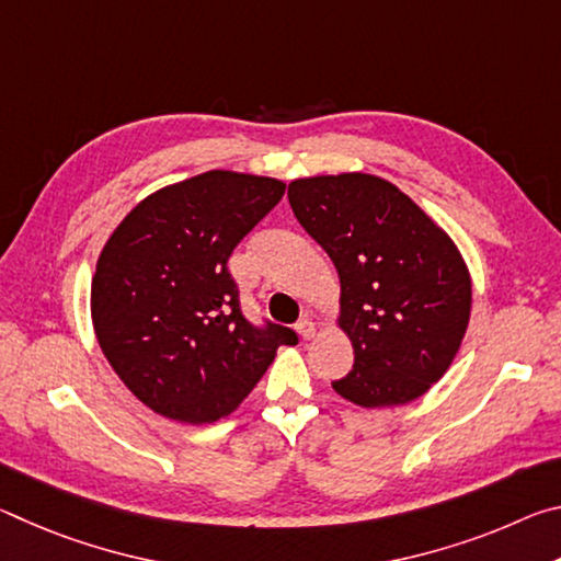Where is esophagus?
I'll list each match as a JSON object with an SVG mask.
<instances>
[{"label": "esophagus", "instance_id": "34e87169", "mask_svg": "<svg viewBox=\"0 0 561 561\" xmlns=\"http://www.w3.org/2000/svg\"><path fill=\"white\" fill-rule=\"evenodd\" d=\"M297 331H299V336H301L304 341H309L311 336L317 334V327H314V321H311V319H301L299 324H297Z\"/></svg>", "mask_w": 561, "mask_h": 561}]
</instances>
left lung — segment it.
Segmentation results:
<instances>
[{"mask_svg":"<svg viewBox=\"0 0 561 561\" xmlns=\"http://www.w3.org/2000/svg\"><path fill=\"white\" fill-rule=\"evenodd\" d=\"M289 205L341 279L354 368L334 391L364 408L415 401L448 371L470 321L458 247L411 197L366 173L294 180Z\"/></svg>","mask_w":561,"mask_h":561,"instance_id":"8db88e82","label":"left lung"}]
</instances>
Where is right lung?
Segmentation results:
<instances>
[{"label":"right lung","instance_id":"obj_1","mask_svg":"<svg viewBox=\"0 0 561 561\" xmlns=\"http://www.w3.org/2000/svg\"><path fill=\"white\" fill-rule=\"evenodd\" d=\"M282 180L210 170L133 207L103 247L91 314L113 371L156 413L213 423L294 346L289 327L252 324L227 270L234 247L284 195Z\"/></svg>","mask_w":561,"mask_h":561}]
</instances>
